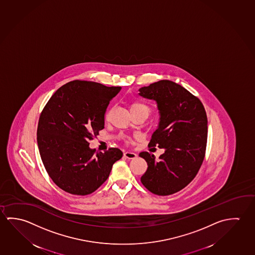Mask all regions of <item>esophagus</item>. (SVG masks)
<instances>
[{
  "label": "esophagus",
  "instance_id": "obj_1",
  "mask_svg": "<svg viewBox=\"0 0 255 255\" xmlns=\"http://www.w3.org/2000/svg\"><path fill=\"white\" fill-rule=\"evenodd\" d=\"M124 156L126 157V158L128 159H134L137 157V154H135L133 152H126L125 154H124Z\"/></svg>",
  "mask_w": 255,
  "mask_h": 255
}]
</instances>
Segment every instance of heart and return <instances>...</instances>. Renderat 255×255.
Masks as SVG:
<instances>
[{
    "instance_id": "b5f03b06",
    "label": "heart",
    "mask_w": 255,
    "mask_h": 255,
    "mask_svg": "<svg viewBox=\"0 0 255 255\" xmlns=\"http://www.w3.org/2000/svg\"><path fill=\"white\" fill-rule=\"evenodd\" d=\"M129 111H130V113L131 114L138 113V112H144V113H146L148 115L150 109H149V108H148L146 104H144L143 102H140V101H134V102L129 104ZM108 117H109V114L106 115V118H108Z\"/></svg>"
}]
</instances>
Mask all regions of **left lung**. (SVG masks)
<instances>
[{"label": "left lung", "mask_w": 255, "mask_h": 255, "mask_svg": "<svg viewBox=\"0 0 255 255\" xmlns=\"http://www.w3.org/2000/svg\"><path fill=\"white\" fill-rule=\"evenodd\" d=\"M138 92L139 96L156 102L160 116L148 146L164 149L158 159L148 152L139 153L147 163L140 180L153 194L169 196L190 183L203 163L207 142L205 108L198 98L169 80Z\"/></svg>", "instance_id": "left-lung-1"}]
</instances>
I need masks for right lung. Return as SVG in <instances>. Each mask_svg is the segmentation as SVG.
Masks as SVG:
<instances>
[{
	"label": "right lung",
	"mask_w": 255,
	"mask_h": 255,
	"mask_svg": "<svg viewBox=\"0 0 255 255\" xmlns=\"http://www.w3.org/2000/svg\"><path fill=\"white\" fill-rule=\"evenodd\" d=\"M121 87L73 81L57 90L39 118L37 143L42 163L58 187L73 195L94 192L109 178L123 152H96L89 141L104 129L109 101Z\"/></svg>",
	"instance_id": "right-lung-1"
}]
</instances>
